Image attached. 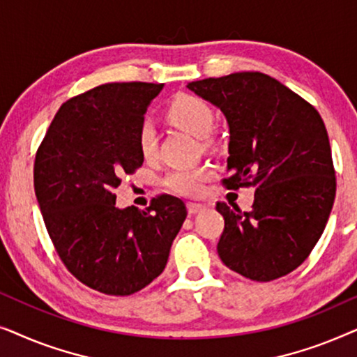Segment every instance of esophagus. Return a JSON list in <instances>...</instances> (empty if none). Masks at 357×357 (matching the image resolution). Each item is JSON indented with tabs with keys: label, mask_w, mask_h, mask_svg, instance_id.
<instances>
[{
	"label": "esophagus",
	"mask_w": 357,
	"mask_h": 357,
	"mask_svg": "<svg viewBox=\"0 0 357 357\" xmlns=\"http://www.w3.org/2000/svg\"><path fill=\"white\" fill-rule=\"evenodd\" d=\"M187 209H188L190 216H193V214L203 211L204 206H203V204H197V203H188V204H187Z\"/></svg>",
	"instance_id": "34e87169"
}]
</instances>
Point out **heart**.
<instances>
[{
	"label": "heart",
	"mask_w": 357,
	"mask_h": 357,
	"mask_svg": "<svg viewBox=\"0 0 357 357\" xmlns=\"http://www.w3.org/2000/svg\"><path fill=\"white\" fill-rule=\"evenodd\" d=\"M167 119L180 130L197 138H206L214 125V112L206 100L197 96L180 94L167 107ZM136 143L144 159H153L158 153V133L149 120H144L139 125ZM209 177H211V169L206 165L182 167L169 172L164 178V185L177 195L198 197Z\"/></svg>",
	"instance_id": "1"
}]
</instances>
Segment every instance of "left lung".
Masks as SVG:
<instances>
[{"instance_id":"obj_1","label":"left lung","mask_w":357,"mask_h":357,"mask_svg":"<svg viewBox=\"0 0 357 357\" xmlns=\"http://www.w3.org/2000/svg\"><path fill=\"white\" fill-rule=\"evenodd\" d=\"M229 125L227 188L257 187L252 211L219 202L218 253L253 281L294 271L319 242L333 208L336 178L328 133L315 107L258 71L188 82Z\"/></svg>"}]
</instances>
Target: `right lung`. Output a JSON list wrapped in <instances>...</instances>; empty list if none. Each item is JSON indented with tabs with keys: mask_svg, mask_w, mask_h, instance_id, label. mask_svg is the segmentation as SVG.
I'll list each match as a JSON object with an SVG mask.
<instances>
[{
	"mask_svg": "<svg viewBox=\"0 0 357 357\" xmlns=\"http://www.w3.org/2000/svg\"><path fill=\"white\" fill-rule=\"evenodd\" d=\"M162 87L109 82L73 97L36 154L33 188L58 257L82 284L109 296L153 282L187 218L182 199L170 195L146 209L115 206L121 177L143 165L136 135Z\"/></svg>",
	"mask_w": 357,
	"mask_h": 357,
	"instance_id": "add662e5",
	"label": "right lung"
}]
</instances>
